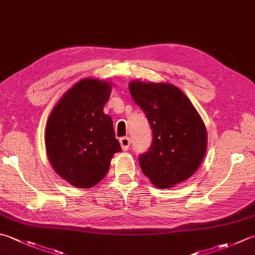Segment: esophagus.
<instances>
[{
	"label": "esophagus",
	"instance_id": "34e87169",
	"mask_svg": "<svg viewBox=\"0 0 255 255\" xmlns=\"http://www.w3.org/2000/svg\"><path fill=\"white\" fill-rule=\"evenodd\" d=\"M119 142H121V146H122L123 150L126 151L127 149L129 148V144H130V138H129V137H123V138H121V140H119Z\"/></svg>",
	"mask_w": 255,
	"mask_h": 255
}]
</instances>
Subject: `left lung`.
<instances>
[{"mask_svg":"<svg viewBox=\"0 0 255 255\" xmlns=\"http://www.w3.org/2000/svg\"><path fill=\"white\" fill-rule=\"evenodd\" d=\"M129 92L152 128V144L139 164L154 186L168 189L198 170L208 146L207 128L184 93L169 83L132 81Z\"/></svg>","mask_w":255,"mask_h":255,"instance_id":"8db88e82","label":"left lung"}]
</instances>
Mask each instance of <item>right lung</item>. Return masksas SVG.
I'll return each instance as SVG.
<instances>
[{"label":"right lung","instance_id":"add662e5","mask_svg":"<svg viewBox=\"0 0 255 255\" xmlns=\"http://www.w3.org/2000/svg\"><path fill=\"white\" fill-rule=\"evenodd\" d=\"M112 83L84 78L55 105L45 129V148L54 171L76 188L88 189L103 180L116 152L113 119L104 114Z\"/></svg>","mask_w":255,"mask_h":255}]
</instances>
